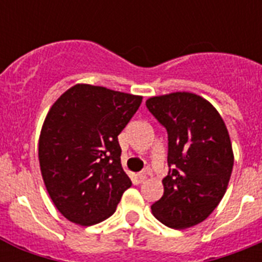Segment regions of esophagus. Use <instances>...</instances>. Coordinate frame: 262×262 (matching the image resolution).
I'll return each instance as SVG.
<instances>
[{
  "label": "esophagus",
  "instance_id": "esophagus-1",
  "mask_svg": "<svg viewBox=\"0 0 262 262\" xmlns=\"http://www.w3.org/2000/svg\"><path fill=\"white\" fill-rule=\"evenodd\" d=\"M148 176H151V170H149V169H145V170H143V172L138 173V177H139V180H140V181H144Z\"/></svg>",
  "mask_w": 262,
  "mask_h": 262
}]
</instances>
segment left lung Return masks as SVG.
<instances>
[{"label":"left lung","instance_id":"left-lung-1","mask_svg":"<svg viewBox=\"0 0 262 262\" xmlns=\"http://www.w3.org/2000/svg\"><path fill=\"white\" fill-rule=\"evenodd\" d=\"M145 105L169 142L164 194L152 214L166 227L189 228L205 221L226 194L233 168L230 134L216 108L198 94L174 92Z\"/></svg>","mask_w":262,"mask_h":262}]
</instances>
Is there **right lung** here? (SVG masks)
<instances>
[{
  "label": "right lung",
  "mask_w": 262,
  "mask_h": 262,
  "mask_svg": "<svg viewBox=\"0 0 262 262\" xmlns=\"http://www.w3.org/2000/svg\"><path fill=\"white\" fill-rule=\"evenodd\" d=\"M142 99L76 84L51 106L39 136V164L53 205L72 223L88 227L107 219L131 186L118 135Z\"/></svg>",
  "instance_id": "add662e5"
}]
</instances>
